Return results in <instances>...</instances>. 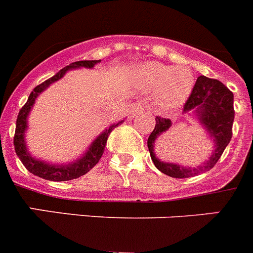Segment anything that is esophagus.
Returning a JSON list of instances; mask_svg holds the SVG:
<instances>
[{"mask_svg":"<svg viewBox=\"0 0 253 253\" xmlns=\"http://www.w3.org/2000/svg\"><path fill=\"white\" fill-rule=\"evenodd\" d=\"M142 110H143V105H141L140 102H136V103H133V105L131 106V111H129V112H131V116L133 117L136 113L141 112Z\"/></svg>","mask_w":253,"mask_h":253,"instance_id":"esophagus-1","label":"esophagus"}]
</instances>
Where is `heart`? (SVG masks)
<instances>
[{"mask_svg":"<svg viewBox=\"0 0 253 253\" xmlns=\"http://www.w3.org/2000/svg\"><path fill=\"white\" fill-rule=\"evenodd\" d=\"M137 73L146 88L157 89L156 105L164 111L182 106L195 86V76L190 66L171 68L164 63L150 62L138 68Z\"/></svg>","mask_w":253,"mask_h":253,"instance_id":"1","label":"heart"}]
</instances>
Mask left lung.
Segmentation results:
<instances>
[{
  "mask_svg": "<svg viewBox=\"0 0 253 253\" xmlns=\"http://www.w3.org/2000/svg\"><path fill=\"white\" fill-rule=\"evenodd\" d=\"M183 111H196L198 120L206 127L207 132L214 140V151L209 161L197 169H188L180 165L169 164L160 161L155 155V143L161 138L162 134L166 133L171 127V120L164 119L157 116L156 126L151 132L147 140L148 150L153 164L162 173L173 178H188L198 174L200 172L211 169L223 151L232 138V125L235 120V110H233V93L218 80L209 79L206 76H200L193 86L192 92L188 96L187 101L183 106Z\"/></svg>",
  "mask_w": 253,
  "mask_h": 253,
  "instance_id": "8db88e82",
  "label": "left lung"
}]
</instances>
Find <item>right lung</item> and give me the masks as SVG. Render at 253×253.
<instances>
[{"instance_id": "obj_1", "label": "right lung", "mask_w": 253, "mask_h": 253, "mask_svg": "<svg viewBox=\"0 0 253 253\" xmlns=\"http://www.w3.org/2000/svg\"><path fill=\"white\" fill-rule=\"evenodd\" d=\"M100 61H77V62H73L71 65L66 66L65 68L57 72L55 76H52L51 79L46 80L44 82L40 84L39 86H36L34 88V91L31 92L30 96H28L27 102L23 105V107L21 108L20 112L17 116V121H16V131H15V137H13V146H15L16 155L18 156V159L21 160V162L23 164V166L31 172V173L36 174V176L44 178V180L48 181H70L75 180V178H79V177L86 174L89 169H93L96 165L98 164V161L101 160L103 155V151H105L106 143H107V138L110 136V133L112 132V129L116 126H119V124L112 125L110 126V128L106 129L103 133H101L96 140L93 141V143L91 145V147L88 148L86 153L84 155V157L79 160V161L73 162V164L66 165V166H56V165H48L43 161H39V160L34 159L30 153L27 152V148H26L25 138H23V133H25V129L27 128V116L30 112L31 107L34 106L35 100L36 97L43 91L44 88L49 86L52 82L57 81V80L62 79L63 75L67 72L71 68L76 67H93L94 65Z\"/></svg>"}]
</instances>
